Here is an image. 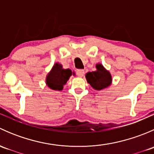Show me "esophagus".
I'll return each mask as SVG.
<instances>
[{
    "label": "esophagus",
    "instance_id": "esophagus-1",
    "mask_svg": "<svg viewBox=\"0 0 154 154\" xmlns=\"http://www.w3.org/2000/svg\"><path fill=\"white\" fill-rule=\"evenodd\" d=\"M84 74H85L84 70L79 69V70H77V76H78V77H83Z\"/></svg>",
    "mask_w": 154,
    "mask_h": 154
}]
</instances>
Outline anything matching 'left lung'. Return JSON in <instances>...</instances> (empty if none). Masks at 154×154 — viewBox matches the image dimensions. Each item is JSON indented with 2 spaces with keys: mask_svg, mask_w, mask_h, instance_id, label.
<instances>
[{
  "mask_svg": "<svg viewBox=\"0 0 154 154\" xmlns=\"http://www.w3.org/2000/svg\"><path fill=\"white\" fill-rule=\"evenodd\" d=\"M96 68L97 71L88 72L86 74V80L94 89H103L111 84V75L100 64H97Z\"/></svg>",
  "mask_w": 154,
  "mask_h": 154,
  "instance_id": "8db88e82",
  "label": "left lung"
}]
</instances>
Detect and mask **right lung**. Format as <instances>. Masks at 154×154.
Here are the masks:
<instances>
[{"label":"right lung","mask_w":154,"mask_h":154,"mask_svg":"<svg viewBox=\"0 0 154 154\" xmlns=\"http://www.w3.org/2000/svg\"><path fill=\"white\" fill-rule=\"evenodd\" d=\"M72 74L71 69H63L61 65L56 63L52 71L48 74L46 83L51 89L62 90Z\"/></svg>","instance_id":"obj_1"}]
</instances>
